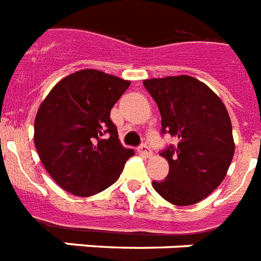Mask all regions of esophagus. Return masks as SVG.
<instances>
[{
    "instance_id": "esophagus-1",
    "label": "esophagus",
    "mask_w": 261,
    "mask_h": 261,
    "mask_svg": "<svg viewBox=\"0 0 261 261\" xmlns=\"http://www.w3.org/2000/svg\"><path fill=\"white\" fill-rule=\"evenodd\" d=\"M139 152H140L141 155L145 156V158H149V156H152V149L148 147L147 144H143V145L139 148Z\"/></svg>"
}]
</instances>
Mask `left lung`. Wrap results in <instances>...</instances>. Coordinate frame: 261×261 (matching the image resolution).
Returning a JSON list of instances; mask_svg holds the SVG:
<instances>
[{
	"label": "left lung",
	"instance_id": "8db88e82",
	"mask_svg": "<svg viewBox=\"0 0 261 261\" xmlns=\"http://www.w3.org/2000/svg\"><path fill=\"white\" fill-rule=\"evenodd\" d=\"M162 114V133L178 139L160 155L168 162L156 193L176 206L201 202L224 180L234 155L232 122L224 102L190 75L143 81Z\"/></svg>",
	"mask_w": 261,
	"mask_h": 261
}]
</instances>
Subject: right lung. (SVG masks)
<instances>
[{
    "mask_svg": "<svg viewBox=\"0 0 261 261\" xmlns=\"http://www.w3.org/2000/svg\"><path fill=\"white\" fill-rule=\"evenodd\" d=\"M130 82L99 70H81L58 82L35 118V145L48 174L78 197L112 186L135 155L122 147L110 110Z\"/></svg>",
    "mask_w": 261,
    "mask_h": 261,
    "instance_id": "1",
    "label": "right lung"
}]
</instances>
